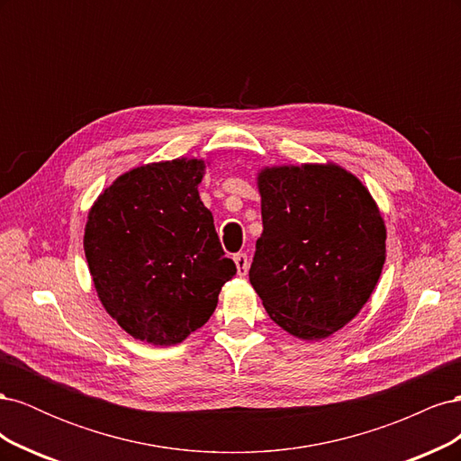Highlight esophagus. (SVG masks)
Wrapping results in <instances>:
<instances>
[{"mask_svg":"<svg viewBox=\"0 0 461 461\" xmlns=\"http://www.w3.org/2000/svg\"><path fill=\"white\" fill-rule=\"evenodd\" d=\"M234 263H236V271H239L240 276H244L248 273V267H249L248 256L246 254H236L234 256Z\"/></svg>","mask_w":461,"mask_h":461,"instance_id":"obj_1","label":"esophagus"}]
</instances>
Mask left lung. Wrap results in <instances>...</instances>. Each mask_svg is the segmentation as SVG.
Here are the masks:
<instances>
[{"mask_svg":"<svg viewBox=\"0 0 461 461\" xmlns=\"http://www.w3.org/2000/svg\"><path fill=\"white\" fill-rule=\"evenodd\" d=\"M263 232L249 283L278 327L302 340L342 329L371 298L386 229L361 180L342 167H265L258 175Z\"/></svg>","mask_w":461,"mask_h":461,"instance_id":"obj_1","label":"left lung"}]
</instances>
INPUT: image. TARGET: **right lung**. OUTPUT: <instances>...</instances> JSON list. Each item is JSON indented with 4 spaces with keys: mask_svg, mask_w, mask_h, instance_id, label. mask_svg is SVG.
I'll return each instance as SVG.
<instances>
[{
    "mask_svg": "<svg viewBox=\"0 0 461 461\" xmlns=\"http://www.w3.org/2000/svg\"><path fill=\"white\" fill-rule=\"evenodd\" d=\"M202 159L136 167L88 213L85 254L105 312L131 337L173 346L207 323L236 275L200 200Z\"/></svg>",
    "mask_w": 461,
    "mask_h": 461,
    "instance_id": "add662e5",
    "label": "right lung"
}]
</instances>
